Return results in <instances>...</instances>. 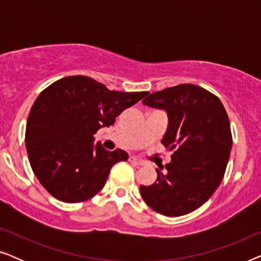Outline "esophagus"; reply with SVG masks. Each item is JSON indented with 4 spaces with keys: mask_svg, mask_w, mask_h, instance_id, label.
Returning <instances> with one entry per match:
<instances>
[{
    "mask_svg": "<svg viewBox=\"0 0 261 261\" xmlns=\"http://www.w3.org/2000/svg\"><path fill=\"white\" fill-rule=\"evenodd\" d=\"M129 162L132 164H134V165H138V166L144 165V162H142V160H140V159H138L137 156H129Z\"/></svg>",
    "mask_w": 261,
    "mask_h": 261,
    "instance_id": "esophagus-1",
    "label": "esophagus"
}]
</instances>
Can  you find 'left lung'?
Masks as SVG:
<instances>
[{
	"label": "left lung",
	"instance_id": "1",
	"mask_svg": "<svg viewBox=\"0 0 261 261\" xmlns=\"http://www.w3.org/2000/svg\"><path fill=\"white\" fill-rule=\"evenodd\" d=\"M142 103L164 109L169 127L163 145L172 151L166 172L141 185L149 208L165 216L194 212L212 197L226 172L233 138L220 98L194 84H179L146 95Z\"/></svg>",
	"mask_w": 261,
	"mask_h": 261
}]
</instances>
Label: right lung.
Returning <instances> with one entry per match:
<instances>
[{
	"label": "right lung",
	"instance_id": "right-lung-1",
	"mask_svg": "<svg viewBox=\"0 0 261 261\" xmlns=\"http://www.w3.org/2000/svg\"><path fill=\"white\" fill-rule=\"evenodd\" d=\"M147 94L112 91L87 76L64 77L40 92L24 140L32 170L49 195L80 203L102 190L113 165L128 154L95 146L94 135Z\"/></svg>",
	"mask_w": 261,
	"mask_h": 261
}]
</instances>
